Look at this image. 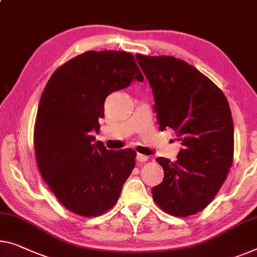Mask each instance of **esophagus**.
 I'll return each instance as SVG.
<instances>
[{
  "mask_svg": "<svg viewBox=\"0 0 257 257\" xmlns=\"http://www.w3.org/2000/svg\"><path fill=\"white\" fill-rule=\"evenodd\" d=\"M136 159H137V162H140V163H145L149 159V157L142 155V153H137Z\"/></svg>",
  "mask_w": 257,
  "mask_h": 257,
  "instance_id": "obj_1",
  "label": "esophagus"
}]
</instances>
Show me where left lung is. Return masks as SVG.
<instances>
[{
  "label": "left lung",
  "mask_w": 257,
  "mask_h": 257,
  "mask_svg": "<svg viewBox=\"0 0 257 257\" xmlns=\"http://www.w3.org/2000/svg\"><path fill=\"white\" fill-rule=\"evenodd\" d=\"M155 97L159 129L181 142L175 162L159 157L162 183L152 188L160 209L188 217L206 208L233 164L234 127L223 92L196 68L174 56L136 55Z\"/></svg>",
  "instance_id": "left-lung-1"
}]
</instances>
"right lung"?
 Returning <instances> with one entry per match:
<instances>
[{"label":"right lung","mask_w":257,"mask_h":257,"mask_svg":"<svg viewBox=\"0 0 257 257\" xmlns=\"http://www.w3.org/2000/svg\"><path fill=\"white\" fill-rule=\"evenodd\" d=\"M143 75L133 54L85 52L51 76L34 124L38 168L49 189L69 211L97 217L113 208L135 167L133 149L110 151L99 133L107 95Z\"/></svg>","instance_id":"right-lung-1"}]
</instances>
